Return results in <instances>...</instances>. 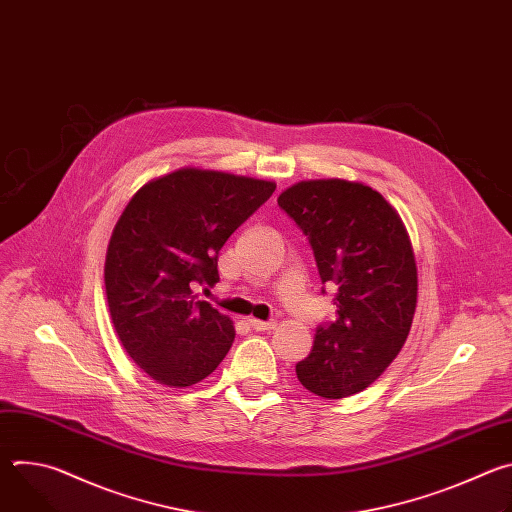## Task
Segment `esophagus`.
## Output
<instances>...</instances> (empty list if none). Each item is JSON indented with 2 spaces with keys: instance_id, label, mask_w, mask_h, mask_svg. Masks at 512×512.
Masks as SVG:
<instances>
[{
  "instance_id": "34e87169",
  "label": "esophagus",
  "mask_w": 512,
  "mask_h": 512,
  "mask_svg": "<svg viewBox=\"0 0 512 512\" xmlns=\"http://www.w3.org/2000/svg\"><path fill=\"white\" fill-rule=\"evenodd\" d=\"M247 324H249L255 332H265V330H273V328H275V322H261V320H255V318H249Z\"/></svg>"
}]
</instances>
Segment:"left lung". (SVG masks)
Listing matches in <instances>:
<instances>
[{
  "mask_svg": "<svg viewBox=\"0 0 512 512\" xmlns=\"http://www.w3.org/2000/svg\"><path fill=\"white\" fill-rule=\"evenodd\" d=\"M277 204L336 291V318L318 326L312 352L296 364L298 381L324 399L354 395L383 375L411 330L417 267L407 231L397 210L360 182H298Z\"/></svg>",
  "mask_w": 512,
  "mask_h": 512,
  "instance_id": "obj_1",
  "label": "left lung"
}]
</instances>
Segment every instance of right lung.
Wrapping results in <instances>:
<instances>
[{
  "instance_id": "right-lung-1",
  "label": "right lung",
  "mask_w": 512,
  "mask_h": 512,
  "mask_svg": "<svg viewBox=\"0 0 512 512\" xmlns=\"http://www.w3.org/2000/svg\"><path fill=\"white\" fill-rule=\"evenodd\" d=\"M275 184L182 168L141 186L113 229L105 259L115 332L160 385L190 387L227 356L235 328L196 285L218 281V251Z\"/></svg>"
}]
</instances>
